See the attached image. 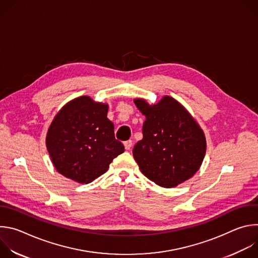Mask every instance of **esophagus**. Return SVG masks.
<instances>
[{
    "label": "esophagus",
    "mask_w": 258,
    "mask_h": 258,
    "mask_svg": "<svg viewBox=\"0 0 258 258\" xmlns=\"http://www.w3.org/2000/svg\"><path fill=\"white\" fill-rule=\"evenodd\" d=\"M132 146H133V141L128 140V141L124 142V148H125V150H131Z\"/></svg>",
    "instance_id": "34e87169"
}]
</instances>
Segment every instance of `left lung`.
Listing matches in <instances>:
<instances>
[{"mask_svg":"<svg viewBox=\"0 0 258 258\" xmlns=\"http://www.w3.org/2000/svg\"><path fill=\"white\" fill-rule=\"evenodd\" d=\"M145 115L143 139L133 155L142 173L163 188H174L191 178L206 153L203 130L188 110L170 96L156 104L134 100Z\"/></svg>","mask_w":258,"mask_h":258,"instance_id":"left-lung-1","label":"left lung"}]
</instances>
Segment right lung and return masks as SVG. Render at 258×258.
I'll list each match as a JSON object with an SVG mask.
<instances>
[{"mask_svg":"<svg viewBox=\"0 0 258 258\" xmlns=\"http://www.w3.org/2000/svg\"><path fill=\"white\" fill-rule=\"evenodd\" d=\"M108 104L82 96L66 103L51 122L46 145L57 171L80 183L105 173L109 164L124 152L107 118Z\"/></svg>","mask_w":258,"mask_h":258,"instance_id":"right-lung-1","label":"right lung"}]
</instances>
